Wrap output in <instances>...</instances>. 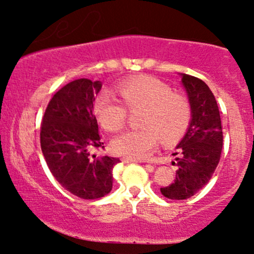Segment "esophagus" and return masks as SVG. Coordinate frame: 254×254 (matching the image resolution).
Returning <instances> with one entry per match:
<instances>
[{"label": "esophagus", "mask_w": 254, "mask_h": 254, "mask_svg": "<svg viewBox=\"0 0 254 254\" xmlns=\"http://www.w3.org/2000/svg\"><path fill=\"white\" fill-rule=\"evenodd\" d=\"M123 162L125 164H129V162H141L136 159H131V157H123Z\"/></svg>", "instance_id": "esophagus-1"}]
</instances>
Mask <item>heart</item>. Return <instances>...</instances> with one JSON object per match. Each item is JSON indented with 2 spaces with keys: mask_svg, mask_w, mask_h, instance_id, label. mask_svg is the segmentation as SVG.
Here are the masks:
<instances>
[{
  "mask_svg": "<svg viewBox=\"0 0 254 254\" xmlns=\"http://www.w3.org/2000/svg\"><path fill=\"white\" fill-rule=\"evenodd\" d=\"M124 105L110 93L95 99L94 112L101 127L111 132L124 127L127 110H141L137 123L141 127L129 130L113 139L116 153L131 159H147L156 148L159 138L171 144L184 136L191 122V104L183 93L173 92L168 84L156 78L141 76L124 81L118 86Z\"/></svg>",
  "mask_w": 254,
  "mask_h": 254,
  "instance_id": "heart-1",
  "label": "heart"
}]
</instances>
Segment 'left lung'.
<instances>
[{
    "label": "left lung",
    "mask_w": 254,
    "mask_h": 254,
    "mask_svg": "<svg viewBox=\"0 0 254 254\" xmlns=\"http://www.w3.org/2000/svg\"><path fill=\"white\" fill-rule=\"evenodd\" d=\"M191 104V122L177 145L178 171L173 184L160 191L170 199H188L208 184L216 170L223 145L220 111L214 94L204 81L180 74Z\"/></svg>",
    "instance_id": "left-lung-1"
}]
</instances>
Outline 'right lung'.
Masks as SVG:
<instances>
[{"mask_svg": "<svg viewBox=\"0 0 254 254\" xmlns=\"http://www.w3.org/2000/svg\"><path fill=\"white\" fill-rule=\"evenodd\" d=\"M103 83L78 78L62 87L46 107L40 145L55 179L75 196L97 199L112 190V170L117 157L93 155L103 148L93 111Z\"/></svg>", "mask_w": 254, "mask_h": 254, "instance_id": "1", "label": "right lung"}]
</instances>
